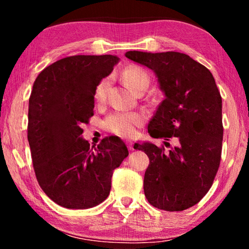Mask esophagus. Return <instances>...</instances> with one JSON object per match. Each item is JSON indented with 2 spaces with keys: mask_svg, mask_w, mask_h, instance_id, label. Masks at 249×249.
<instances>
[{
  "mask_svg": "<svg viewBox=\"0 0 249 249\" xmlns=\"http://www.w3.org/2000/svg\"><path fill=\"white\" fill-rule=\"evenodd\" d=\"M126 145H127L128 150H134V142L132 141H126Z\"/></svg>",
  "mask_w": 249,
  "mask_h": 249,
  "instance_id": "34e87169",
  "label": "esophagus"
}]
</instances>
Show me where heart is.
<instances>
[{
	"instance_id": "1",
	"label": "heart",
	"mask_w": 249,
	"mask_h": 249,
	"mask_svg": "<svg viewBox=\"0 0 249 249\" xmlns=\"http://www.w3.org/2000/svg\"><path fill=\"white\" fill-rule=\"evenodd\" d=\"M122 79L124 83L134 92L141 87L149 83V77L144 70L135 66H129L122 72ZM108 88V79L104 78L96 84L94 90V99L96 102H102L107 96ZM144 121V117L140 113L135 112H114L104 120V128L117 136L129 137L134 135L136 127Z\"/></svg>"
}]
</instances>
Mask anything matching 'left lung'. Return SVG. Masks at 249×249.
<instances>
[{
    "mask_svg": "<svg viewBox=\"0 0 249 249\" xmlns=\"http://www.w3.org/2000/svg\"><path fill=\"white\" fill-rule=\"evenodd\" d=\"M125 56L153 70L165 94L148 124L149 135L176 141L168 153L150 142L134 145L149 158L144 177L146 199L159 210H187L208 193L220 167L222 98L215 80L185 53L133 50Z\"/></svg>",
    "mask_w": 249,
    "mask_h": 249,
    "instance_id": "obj_1",
    "label": "left lung"
}]
</instances>
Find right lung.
<instances>
[{"label":"right lung","instance_id":"add662e5","mask_svg":"<svg viewBox=\"0 0 249 249\" xmlns=\"http://www.w3.org/2000/svg\"><path fill=\"white\" fill-rule=\"evenodd\" d=\"M120 58L71 56L45 68L34 82L27 138L37 181L50 199L67 209H90L107 199L114 169L128 156L119 137L98 147L82 138L93 115L94 90Z\"/></svg>","mask_w":249,"mask_h":249}]
</instances>
